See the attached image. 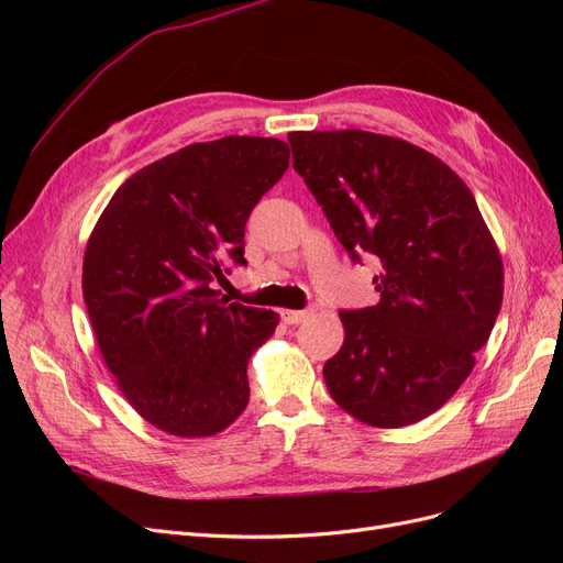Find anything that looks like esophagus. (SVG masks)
<instances>
[{
	"mask_svg": "<svg viewBox=\"0 0 563 563\" xmlns=\"http://www.w3.org/2000/svg\"><path fill=\"white\" fill-rule=\"evenodd\" d=\"M280 317H283V321L285 323H303L308 317H310V312L308 310H280Z\"/></svg>",
	"mask_w": 563,
	"mask_h": 563,
	"instance_id": "obj_1",
	"label": "esophagus"
}]
</instances>
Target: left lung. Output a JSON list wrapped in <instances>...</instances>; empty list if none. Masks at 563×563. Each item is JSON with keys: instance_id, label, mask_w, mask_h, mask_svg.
Masks as SVG:
<instances>
[{"instance_id": "left-lung-1", "label": "left lung", "mask_w": 563, "mask_h": 563, "mask_svg": "<svg viewBox=\"0 0 563 563\" xmlns=\"http://www.w3.org/2000/svg\"><path fill=\"white\" fill-rule=\"evenodd\" d=\"M291 164L351 260H380V301L342 310L323 365L333 401L401 429L445 404L475 367L505 297V266L461 177L435 155L365 130L289 132Z\"/></svg>"}]
</instances>
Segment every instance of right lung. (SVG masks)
I'll return each mask as SVG.
<instances>
[{
  "instance_id": "right-lung-1",
  "label": "right lung",
  "mask_w": 563,
  "mask_h": 563,
  "mask_svg": "<svg viewBox=\"0 0 563 563\" xmlns=\"http://www.w3.org/2000/svg\"><path fill=\"white\" fill-rule=\"evenodd\" d=\"M287 166L280 139L191 143L128 177L88 236L81 289L102 358L170 435L221 433L249 404V361L280 317L210 283L223 260L246 264V219Z\"/></svg>"
}]
</instances>
